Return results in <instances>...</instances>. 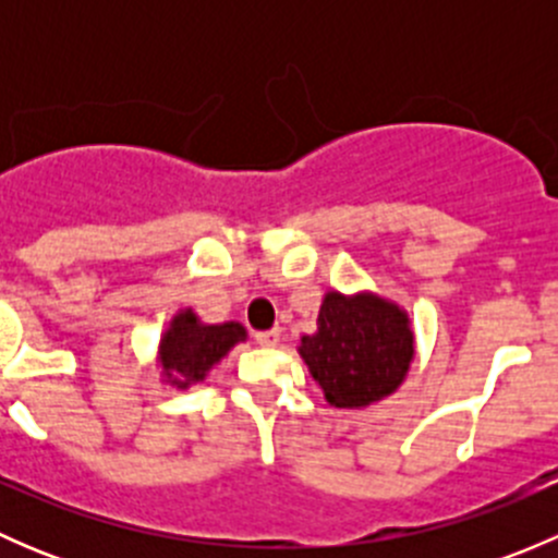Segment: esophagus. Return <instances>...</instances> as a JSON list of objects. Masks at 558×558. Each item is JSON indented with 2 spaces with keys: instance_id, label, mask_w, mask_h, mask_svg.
<instances>
[{
  "instance_id": "esophagus-1",
  "label": "esophagus",
  "mask_w": 558,
  "mask_h": 558,
  "mask_svg": "<svg viewBox=\"0 0 558 558\" xmlns=\"http://www.w3.org/2000/svg\"><path fill=\"white\" fill-rule=\"evenodd\" d=\"M256 342L262 348H275L280 342V331L278 329H269V331H256Z\"/></svg>"
}]
</instances>
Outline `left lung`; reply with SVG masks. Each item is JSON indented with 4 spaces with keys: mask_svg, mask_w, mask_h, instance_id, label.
Returning a JSON list of instances; mask_svg holds the SVG:
<instances>
[{
    "mask_svg": "<svg viewBox=\"0 0 558 558\" xmlns=\"http://www.w3.org/2000/svg\"><path fill=\"white\" fill-rule=\"evenodd\" d=\"M300 356L335 408L359 410L402 386L415 356L408 313L378 294L326 291Z\"/></svg>",
    "mask_w": 558,
    "mask_h": 558,
    "instance_id": "left-lung-1",
    "label": "left lung"
}]
</instances>
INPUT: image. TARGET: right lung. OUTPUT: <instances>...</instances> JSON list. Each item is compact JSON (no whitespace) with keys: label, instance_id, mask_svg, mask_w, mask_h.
<instances>
[{"label":"right lung","instance_id":"add662e5","mask_svg":"<svg viewBox=\"0 0 558 558\" xmlns=\"http://www.w3.org/2000/svg\"><path fill=\"white\" fill-rule=\"evenodd\" d=\"M245 326L238 320L202 324L196 313L180 311L170 320V329L161 335V375L174 388L199 384L238 342H245Z\"/></svg>","mask_w":558,"mask_h":558}]
</instances>
